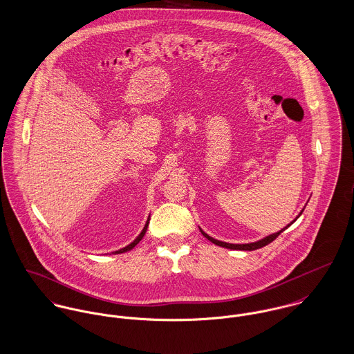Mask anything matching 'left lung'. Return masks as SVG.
Listing matches in <instances>:
<instances>
[{"label":"left lung","mask_w":354,"mask_h":354,"mask_svg":"<svg viewBox=\"0 0 354 354\" xmlns=\"http://www.w3.org/2000/svg\"><path fill=\"white\" fill-rule=\"evenodd\" d=\"M304 210V209H303ZM303 210L300 212V214L303 213ZM299 214V216H300ZM297 216V217H299ZM296 217V218H297ZM293 221H296V220H293ZM292 221V223H293ZM290 223V224H292ZM289 224V225H290ZM289 225H286L283 230H281L279 232H275L273 235L266 236V237H263V239H261V240H258V241H254V243H247V244H232V243H225V241H220V240H216V239H213V237H210V236L207 235V234H205L202 230H201V232H202V235L205 236L207 240H210L212 243H214V244H217V245H220V247H225V248H230V250H241V251H252V250H258V248H261V247H265V245H268L269 243H272L274 239L278 237V235L281 234V232H283Z\"/></svg>","instance_id":"8db88e82"}]
</instances>
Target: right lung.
Listing matches in <instances>:
<instances>
[{"instance_id":"obj_1","label":"right lung","mask_w":354,"mask_h":354,"mask_svg":"<svg viewBox=\"0 0 354 354\" xmlns=\"http://www.w3.org/2000/svg\"><path fill=\"white\" fill-rule=\"evenodd\" d=\"M148 224H149V220L147 221V224H145V227H144V230H142V232L140 234V235L137 236V239L134 240V241H131L129 245H126V247H123V248H120L118 251H114L113 254H122V252H126V251H130L131 248H134L140 241H141V239L144 237L145 235V232H147V230H148Z\"/></svg>"}]
</instances>
